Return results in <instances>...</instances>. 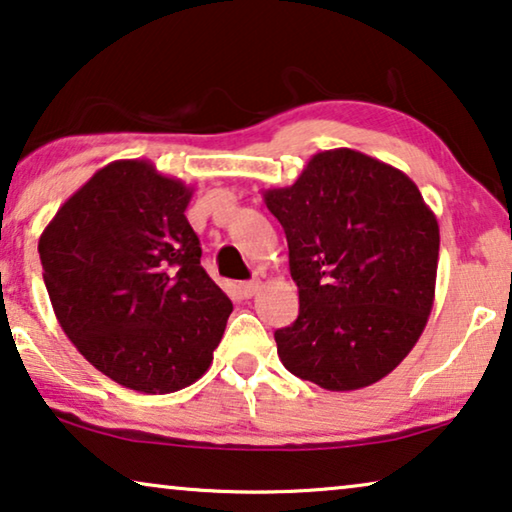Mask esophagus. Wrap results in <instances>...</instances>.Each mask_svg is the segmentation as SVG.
<instances>
[{"instance_id": "34e87169", "label": "esophagus", "mask_w": 512, "mask_h": 512, "mask_svg": "<svg viewBox=\"0 0 512 512\" xmlns=\"http://www.w3.org/2000/svg\"><path fill=\"white\" fill-rule=\"evenodd\" d=\"M259 287H262V282H259L257 278H255V280H248V282H241V285H239L243 296H253V294H257Z\"/></svg>"}]
</instances>
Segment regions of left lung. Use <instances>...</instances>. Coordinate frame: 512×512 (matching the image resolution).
I'll use <instances>...</instances> for the list:
<instances>
[{
  "instance_id": "1",
  "label": "left lung",
  "mask_w": 512,
  "mask_h": 512,
  "mask_svg": "<svg viewBox=\"0 0 512 512\" xmlns=\"http://www.w3.org/2000/svg\"><path fill=\"white\" fill-rule=\"evenodd\" d=\"M264 202L287 236L299 317L276 331L292 375L326 391L384 379L432 312L439 223L398 167L354 149L315 154Z\"/></svg>"
}]
</instances>
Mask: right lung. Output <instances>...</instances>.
I'll return each instance as SVG.
<instances>
[{"label": "right lung", "instance_id": "obj_1", "mask_svg": "<svg viewBox=\"0 0 512 512\" xmlns=\"http://www.w3.org/2000/svg\"><path fill=\"white\" fill-rule=\"evenodd\" d=\"M193 190L149 160H114L38 239L52 308L78 352L117 384L174 393L200 379L232 301L202 269Z\"/></svg>", "mask_w": 512, "mask_h": 512}]
</instances>
